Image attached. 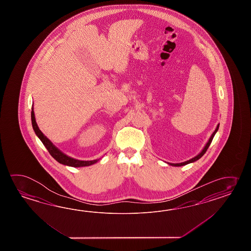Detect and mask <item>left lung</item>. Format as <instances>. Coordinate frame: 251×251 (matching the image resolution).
<instances>
[{"label": "left lung", "mask_w": 251, "mask_h": 251, "mask_svg": "<svg viewBox=\"0 0 251 251\" xmlns=\"http://www.w3.org/2000/svg\"><path fill=\"white\" fill-rule=\"evenodd\" d=\"M219 129V125L217 126V127H216V129L214 130V132H213V134L211 135V137H210V139H209L208 142H207V144H205V146L203 147V149L202 150V151L199 153V154L197 155L196 157H194V158H192V159H190L189 160H187V161H184V162H181V163H169L168 162V164L169 165L171 166H175V167H180V166H184V165H187V164H188V163H192V162H194V161H196V160H199L202 156H203L205 152H206V151H207V149L209 148V146H210V144H211V143H212V141H213V137H214V135H215V133H216V132L218 131Z\"/></svg>", "instance_id": "8db88e82"}]
</instances>
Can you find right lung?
Returning a JSON list of instances; mask_svg holds the SVG:
<instances>
[{"instance_id": "1", "label": "right lung", "mask_w": 251, "mask_h": 251, "mask_svg": "<svg viewBox=\"0 0 251 251\" xmlns=\"http://www.w3.org/2000/svg\"><path fill=\"white\" fill-rule=\"evenodd\" d=\"M31 122H32V126L36 134L38 135V138L41 140L43 144L45 145V147L48 149V152L51 154L53 159L57 160L59 163L64 164V165L71 166V167H75V168H79V167H85V166H90L96 163L99 160H76L74 158H71L69 156L64 154V152H62L60 150L55 147L53 145V143L47 138V136L44 135V133L39 130L37 122H36V118H35V114L34 110L31 111Z\"/></svg>"}]
</instances>
